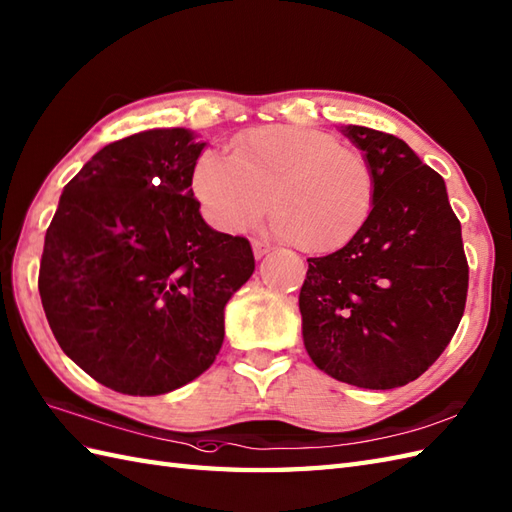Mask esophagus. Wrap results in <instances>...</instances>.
I'll return each instance as SVG.
<instances>
[{
  "instance_id": "34e87169",
  "label": "esophagus",
  "mask_w": 512,
  "mask_h": 512,
  "mask_svg": "<svg viewBox=\"0 0 512 512\" xmlns=\"http://www.w3.org/2000/svg\"><path fill=\"white\" fill-rule=\"evenodd\" d=\"M252 249H254V256H256V258H263L265 254L271 252V245L265 243V241H260V239H254V241H252Z\"/></svg>"
}]
</instances>
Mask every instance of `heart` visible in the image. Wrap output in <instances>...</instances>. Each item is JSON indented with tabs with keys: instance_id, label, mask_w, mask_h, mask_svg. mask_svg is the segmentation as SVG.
<instances>
[{
	"instance_id": "1",
	"label": "heart",
	"mask_w": 512,
	"mask_h": 512,
	"mask_svg": "<svg viewBox=\"0 0 512 512\" xmlns=\"http://www.w3.org/2000/svg\"><path fill=\"white\" fill-rule=\"evenodd\" d=\"M193 195L217 228L241 232L269 204L286 241L332 254L367 226L376 176L363 152L328 132L260 126L236 134L230 156L208 149L193 169Z\"/></svg>"
}]
</instances>
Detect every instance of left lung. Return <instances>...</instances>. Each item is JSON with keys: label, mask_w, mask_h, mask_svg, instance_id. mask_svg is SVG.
I'll use <instances>...</instances> for the list:
<instances>
[{"label": "left lung", "mask_w": 512, "mask_h": 512, "mask_svg": "<svg viewBox=\"0 0 512 512\" xmlns=\"http://www.w3.org/2000/svg\"><path fill=\"white\" fill-rule=\"evenodd\" d=\"M341 132L376 176L367 226L339 252L308 258L299 313L308 356L360 389L417 380L465 313L469 265L443 178L402 139L363 126Z\"/></svg>", "instance_id": "left-lung-1"}]
</instances>
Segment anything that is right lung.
Instances as JSON below:
<instances>
[{
  "label": "right lung",
  "instance_id": "right-lung-1",
  "mask_svg": "<svg viewBox=\"0 0 512 512\" xmlns=\"http://www.w3.org/2000/svg\"><path fill=\"white\" fill-rule=\"evenodd\" d=\"M206 143L184 128L110 143L60 195L39 293L58 345L126 395L180 389L215 363L223 308L254 273L245 236L199 215L193 169Z\"/></svg>",
  "mask_w": 512,
  "mask_h": 512
}]
</instances>
